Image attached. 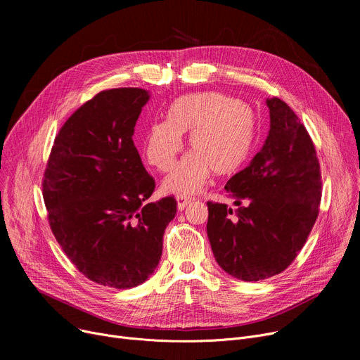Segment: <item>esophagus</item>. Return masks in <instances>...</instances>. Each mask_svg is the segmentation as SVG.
Segmentation results:
<instances>
[{
  "instance_id": "1",
  "label": "esophagus",
  "mask_w": 360,
  "mask_h": 360,
  "mask_svg": "<svg viewBox=\"0 0 360 360\" xmlns=\"http://www.w3.org/2000/svg\"><path fill=\"white\" fill-rule=\"evenodd\" d=\"M195 198L194 197H186V195H178L176 202H178V210H184L188 204H191Z\"/></svg>"
}]
</instances>
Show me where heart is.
<instances>
[{
	"mask_svg": "<svg viewBox=\"0 0 360 360\" xmlns=\"http://www.w3.org/2000/svg\"><path fill=\"white\" fill-rule=\"evenodd\" d=\"M190 134L193 153L182 159L165 182L169 193L190 194L216 175H231L248 159L255 117L242 101L216 91L185 94L172 102L166 121L151 122L143 136L146 160L160 172L174 166L182 151V136Z\"/></svg>",
	"mask_w": 360,
	"mask_h": 360,
	"instance_id": "1",
	"label": "heart"
}]
</instances>
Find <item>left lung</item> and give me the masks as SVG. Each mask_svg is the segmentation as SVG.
Masks as SVG:
<instances>
[{"instance_id":"left-lung-1","label":"left lung","mask_w":360,"mask_h":360,"mask_svg":"<svg viewBox=\"0 0 360 360\" xmlns=\"http://www.w3.org/2000/svg\"><path fill=\"white\" fill-rule=\"evenodd\" d=\"M266 103L267 140L224 186L238 209L207 202V236L214 258L226 273L243 281L269 278L290 266L315 224L323 193L305 125L278 98Z\"/></svg>"}]
</instances>
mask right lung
Wrapping results in <instances>:
<instances>
[{
    "label": "right lung",
    "mask_w": 360,
    "mask_h": 360,
    "mask_svg": "<svg viewBox=\"0 0 360 360\" xmlns=\"http://www.w3.org/2000/svg\"><path fill=\"white\" fill-rule=\"evenodd\" d=\"M150 94L139 87L98 93L55 137L44 175L49 226L80 273L131 289L155 273L176 200H147L155 179L132 141Z\"/></svg>",
    "instance_id": "right-lung-1"
}]
</instances>
